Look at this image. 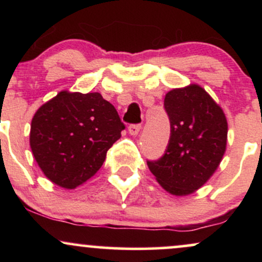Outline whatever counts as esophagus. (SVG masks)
Returning a JSON list of instances; mask_svg holds the SVG:
<instances>
[{
    "label": "esophagus",
    "instance_id": "34e87169",
    "mask_svg": "<svg viewBox=\"0 0 262 262\" xmlns=\"http://www.w3.org/2000/svg\"><path fill=\"white\" fill-rule=\"evenodd\" d=\"M141 130V125L140 124H130L128 127V132L130 135H138Z\"/></svg>",
    "mask_w": 262,
    "mask_h": 262
}]
</instances>
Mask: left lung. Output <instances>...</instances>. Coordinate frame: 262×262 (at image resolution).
<instances>
[{
	"label": "left lung",
	"mask_w": 262,
	"mask_h": 262,
	"mask_svg": "<svg viewBox=\"0 0 262 262\" xmlns=\"http://www.w3.org/2000/svg\"><path fill=\"white\" fill-rule=\"evenodd\" d=\"M170 139L164 155L148 160L158 182L175 196L192 193L208 181L223 158L228 123L222 108L201 86L166 93Z\"/></svg>",
	"instance_id": "1"
}]
</instances>
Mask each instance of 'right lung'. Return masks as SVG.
I'll list each match as a JSON object with an SVG mask.
<instances>
[{
  "label": "right lung",
  "mask_w": 262,
  "mask_h": 262,
  "mask_svg": "<svg viewBox=\"0 0 262 262\" xmlns=\"http://www.w3.org/2000/svg\"><path fill=\"white\" fill-rule=\"evenodd\" d=\"M124 128L113 104L98 92L62 91L33 117L32 152L50 181L75 188L100 170Z\"/></svg>",
  "instance_id": "right-lung-1"
}]
</instances>
